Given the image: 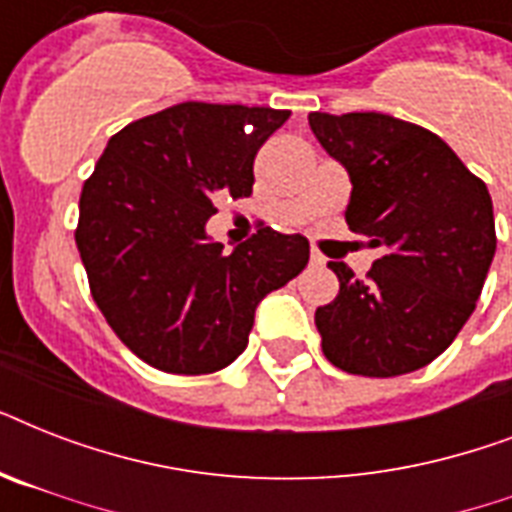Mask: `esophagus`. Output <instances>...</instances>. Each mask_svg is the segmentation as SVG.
Here are the masks:
<instances>
[{
  "label": "esophagus",
  "mask_w": 512,
  "mask_h": 512,
  "mask_svg": "<svg viewBox=\"0 0 512 512\" xmlns=\"http://www.w3.org/2000/svg\"><path fill=\"white\" fill-rule=\"evenodd\" d=\"M311 265H324V255L319 249H311Z\"/></svg>",
  "instance_id": "obj_1"
}]
</instances>
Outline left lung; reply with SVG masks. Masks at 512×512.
I'll list each match as a JSON object with an SVG mask.
<instances>
[{
  "label": "left lung",
  "mask_w": 512,
  "mask_h": 512,
  "mask_svg": "<svg viewBox=\"0 0 512 512\" xmlns=\"http://www.w3.org/2000/svg\"><path fill=\"white\" fill-rule=\"evenodd\" d=\"M348 170L345 223L380 247L366 279L329 263L340 292L316 311L324 356L348 374L396 377L428 366L460 335L497 249L492 196L420 124L388 114L308 116Z\"/></svg>",
  "instance_id": "8db88e82"
}]
</instances>
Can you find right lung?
<instances>
[{"label":"right lung","instance_id":"right-lung-1","mask_svg":"<svg viewBox=\"0 0 512 512\" xmlns=\"http://www.w3.org/2000/svg\"><path fill=\"white\" fill-rule=\"evenodd\" d=\"M287 119L177 103L116 132L84 180L76 247L92 300L154 369L209 374L236 361L260 300L308 265L300 233L260 228L225 255L204 231L217 196L252 193L257 151Z\"/></svg>","mask_w":512,"mask_h":512}]
</instances>
